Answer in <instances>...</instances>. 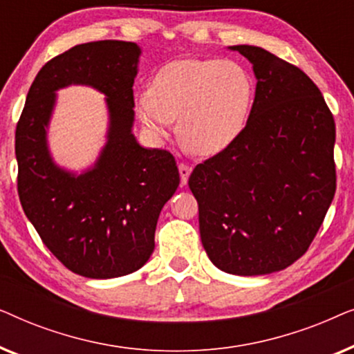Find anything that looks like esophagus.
<instances>
[{"label":"esophagus","instance_id":"obj_1","mask_svg":"<svg viewBox=\"0 0 354 354\" xmlns=\"http://www.w3.org/2000/svg\"><path fill=\"white\" fill-rule=\"evenodd\" d=\"M178 172H180L182 187H185L187 182H188V177H190V174H192V167L187 166V164L180 162V164H178Z\"/></svg>","mask_w":354,"mask_h":354}]
</instances>
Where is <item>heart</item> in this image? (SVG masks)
<instances>
[{
    "instance_id": "heart-1",
    "label": "heart",
    "mask_w": 354,
    "mask_h": 354,
    "mask_svg": "<svg viewBox=\"0 0 354 354\" xmlns=\"http://www.w3.org/2000/svg\"><path fill=\"white\" fill-rule=\"evenodd\" d=\"M254 103V80L232 59H177L162 66L135 100L140 122L164 138L177 122L178 137L193 153L216 156L245 132Z\"/></svg>"
}]
</instances>
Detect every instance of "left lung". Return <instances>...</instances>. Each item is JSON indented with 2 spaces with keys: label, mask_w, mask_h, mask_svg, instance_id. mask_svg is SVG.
<instances>
[{
  "label": "left lung",
  "mask_w": 354,
  "mask_h": 354,
  "mask_svg": "<svg viewBox=\"0 0 354 354\" xmlns=\"http://www.w3.org/2000/svg\"><path fill=\"white\" fill-rule=\"evenodd\" d=\"M229 50L253 66V108L234 147L198 164L188 185L211 263L272 274L306 253L335 195V120L298 67L259 46Z\"/></svg>",
  "instance_id": "8db88e82"
}]
</instances>
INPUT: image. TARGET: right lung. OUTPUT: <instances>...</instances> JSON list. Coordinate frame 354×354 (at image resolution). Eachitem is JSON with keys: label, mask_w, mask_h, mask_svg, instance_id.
<instances>
[{"label": "right lung", "mask_w": 354, "mask_h": 354, "mask_svg": "<svg viewBox=\"0 0 354 354\" xmlns=\"http://www.w3.org/2000/svg\"><path fill=\"white\" fill-rule=\"evenodd\" d=\"M140 56L137 43L104 40L53 57L33 80L16 129L24 212L48 250L82 277L114 279L143 268L161 209L180 183L172 154L145 148L133 135ZM72 84L103 93L109 109L105 147L82 173L59 167L47 142L57 91Z\"/></svg>", "instance_id": "add662e5"}]
</instances>
